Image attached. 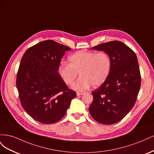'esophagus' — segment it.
I'll return each instance as SVG.
<instances>
[{"instance_id": "esophagus-1", "label": "esophagus", "mask_w": 154, "mask_h": 154, "mask_svg": "<svg viewBox=\"0 0 154 154\" xmlns=\"http://www.w3.org/2000/svg\"><path fill=\"white\" fill-rule=\"evenodd\" d=\"M76 94L78 96H82V94H83V92H77Z\"/></svg>"}]
</instances>
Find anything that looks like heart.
I'll use <instances>...</instances> for the list:
<instances>
[{"label": "heart", "mask_w": 154, "mask_h": 154, "mask_svg": "<svg viewBox=\"0 0 154 154\" xmlns=\"http://www.w3.org/2000/svg\"><path fill=\"white\" fill-rule=\"evenodd\" d=\"M69 63L62 62L58 69L59 76L67 85L75 80L79 73L80 78L71 87L79 92L87 90L91 85L98 87L103 84L110 71L111 62L105 52L79 51L69 57Z\"/></svg>", "instance_id": "b5f03b06"}]
</instances>
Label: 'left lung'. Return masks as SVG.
<instances>
[{
    "mask_svg": "<svg viewBox=\"0 0 154 154\" xmlns=\"http://www.w3.org/2000/svg\"><path fill=\"white\" fill-rule=\"evenodd\" d=\"M109 56L111 67L103 84L92 94L89 112L97 122L112 125L122 120L136 103L141 74L136 54L119 41H110L91 48Z\"/></svg>",
    "mask_w": 154,
    "mask_h": 154,
    "instance_id": "left-lung-1",
    "label": "left lung"
}]
</instances>
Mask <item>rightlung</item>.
<instances>
[{"instance_id":"obj_1","label":"right lung","mask_w":154,"mask_h":154,"mask_svg":"<svg viewBox=\"0 0 154 154\" xmlns=\"http://www.w3.org/2000/svg\"><path fill=\"white\" fill-rule=\"evenodd\" d=\"M70 50L53 40H45L29 48L21 59L17 88L22 107L37 122H58L76 96L58 72L65 53Z\"/></svg>"}]
</instances>
